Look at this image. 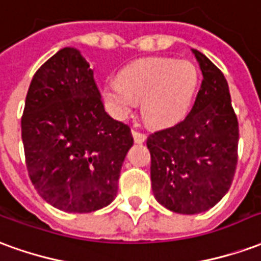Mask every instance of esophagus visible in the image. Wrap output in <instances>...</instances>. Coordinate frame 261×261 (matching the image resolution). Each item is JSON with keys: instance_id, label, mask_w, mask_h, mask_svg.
Masks as SVG:
<instances>
[{"instance_id": "esophagus-1", "label": "esophagus", "mask_w": 261, "mask_h": 261, "mask_svg": "<svg viewBox=\"0 0 261 261\" xmlns=\"http://www.w3.org/2000/svg\"><path fill=\"white\" fill-rule=\"evenodd\" d=\"M133 138H134V141L137 144H142V142L147 140V136L144 134V133H140V131L133 130Z\"/></svg>"}]
</instances>
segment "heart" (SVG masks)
Wrapping results in <instances>:
<instances>
[{"mask_svg": "<svg viewBox=\"0 0 261 261\" xmlns=\"http://www.w3.org/2000/svg\"><path fill=\"white\" fill-rule=\"evenodd\" d=\"M200 86V71L190 61L168 57L137 60L119 80L103 86V100L116 119L124 120L141 102V116L151 127H169L189 113Z\"/></svg>", "mask_w": 261, "mask_h": 261, "instance_id": "heart-1", "label": "heart"}]
</instances>
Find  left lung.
<instances>
[{"instance_id":"8db88e82","label":"left lung","mask_w":261,"mask_h":261,"mask_svg":"<svg viewBox=\"0 0 261 261\" xmlns=\"http://www.w3.org/2000/svg\"><path fill=\"white\" fill-rule=\"evenodd\" d=\"M201 88L185 120L148 137L156 201L173 213L200 214L229 190L238 164L239 127L224 74L192 48Z\"/></svg>"}]
</instances>
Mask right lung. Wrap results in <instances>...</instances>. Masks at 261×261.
Returning <instances> with one entry per match:
<instances>
[{
	"label": "right lung",
	"instance_id": "right-lung-1",
	"mask_svg": "<svg viewBox=\"0 0 261 261\" xmlns=\"http://www.w3.org/2000/svg\"><path fill=\"white\" fill-rule=\"evenodd\" d=\"M26 168L37 193L65 213H92L117 196L130 127L103 108L93 71L64 47L37 69L22 116Z\"/></svg>",
	"mask_w": 261,
	"mask_h": 261
}]
</instances>
